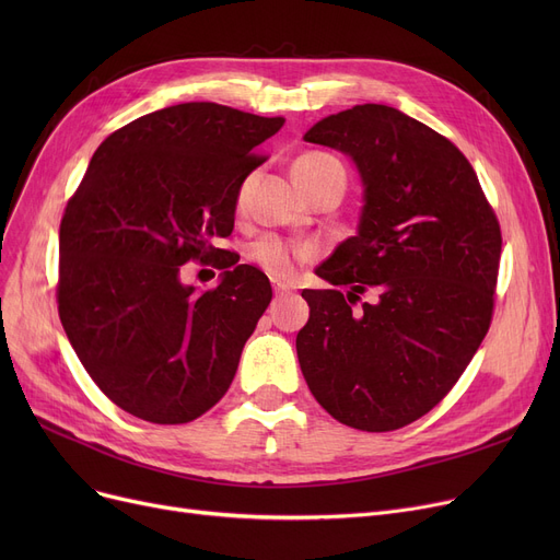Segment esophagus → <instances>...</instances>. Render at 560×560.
Instances as JSON below:
<instances>
[{
  "mask_svg": "<svg viewBox=\"0 0 560 560\" xmlns=\"http://www.w3.org/2000/svg\"><path fill=\"white\" fill-rule=\"evenodd\" d=\"M292 288L288 283H281V281H275V292L277 295H283V292H290Z\"/></svg>",
  "mask_w": 560,
  "mask_h": 560,
  "instance_id": "obj_1",
  "label": "esophagus"
}]
</instances>
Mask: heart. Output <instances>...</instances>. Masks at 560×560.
<instances>
[{
    "instance_id": "b5f03b06",
    "label": "heart",
    "mask_w": 560,
    "mask_h": 560,
    "mask_svg": "<svg viewBox=\"0 0 560 560\" xmlns=\"http://www.w3.org/2000/svg\"><path fill=\"white\" fill-rule=\"evenodd\" d=\"M292 174H295V179L304 188V192H308L317 184L329 182V179H338L342 184V188L347 182L342 163L336 156L325 154V152H308V154L300 156L295 161V165H292ZM241 199H243V195H241ZM315 254H317V247L313 243L285 241V238H281V235H275V233L260 235V238H256L247 247V256L258 265L260 270H265L275 279L292 277V272L298 270V265L315 258Z\"/></svg>"
}]
</instances>
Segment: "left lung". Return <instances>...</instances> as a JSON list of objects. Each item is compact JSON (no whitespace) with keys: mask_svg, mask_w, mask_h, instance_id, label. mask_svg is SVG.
Segmentation results:
<instances>
[{"mask_svg":"<svg viewBox=\"0 0 560 560\" xmlns=\"http://www.w3.org/2000/svg\"><path fill=\"white\" fill-rule=\"evenodd\" d=\"M304 140L354 159L365 206L315 270L334 288L302 290L300 365L338 422L395 431L445 399L486 338L502 229L458 147L393 106L340 110Z\"/></svg>","mask_w":560,"mask_h":560,"instance_id":"left-lung-1","label":"left lung"}]
</instances>
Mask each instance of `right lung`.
<instances>
[{
  "instance_id": "right-lung-1",
  "label": "right lung",
  "mask_w": 560,
  "mask_h": 560,
  "mask_svg": "<svg viewBox=\"0 0 560 560\" xmlns=\"http://www.w3.org/2000/svg\"><path fill=\"white\" fill-rule=\"evenodd\" d=\"M215 102L147 113L113 131L70 197L58 233L56 302L97 388L127 413L186 424L229 390L272 285L218 247L235 201L283 127ZM213 261L218 289L180 283V265Z\"/></svg>"
}]
</instances>
